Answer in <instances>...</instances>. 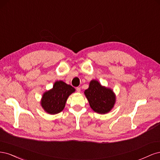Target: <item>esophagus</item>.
Instances as JSON below:
<instances>
[{
	"label": "esophagus",
	"instance_id": "34e87169",
	"mask_svg": "<svg viewBox=\"0 0 160 160\" xmlns=\"http://www.w3.org/2000/svg\"><path fill=\"white\" fill-rule=\"evenodd\" d=\"M76 90H77V92H78V93H80V92H81V88H77Z\"/></svg>",
	"mask_w": 160,
	"mask_h": 160
}]
</instances>
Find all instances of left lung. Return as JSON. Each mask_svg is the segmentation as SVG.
<instances>
[{
    "mask_svg": "<svg viewBox=\"0 0 160 160\" xmlns=\"http://www.w3.org/2000/svg\"><path fill=\"white\" fill-rule=\"evenodd\" d=\"M84 93L91 108L100 114L107 113L115 103V95L112 89L102 86L97 80H92Z\"/></svg>",
    "mask_w": 160,
    "mask_h": 160,
    "instance_id": "left-lung-1",
    "label": "left lung"
}]
</instances>
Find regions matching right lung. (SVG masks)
<instances>
[{"instance_id": "right-lung-1", "label": "right lung", "mask_w": 160, "mask_h": 160, "mask_svg": "<svg viewBox=\"0 0 160 160\" xmlns=\"http://www.w3.org/2000/svg\"><path fill=\"white\" fill-rule=\"evenodd\" d=\"M75 91L74 88L62 81H57L53 88L42 95L41 104L47 113L54 115L63 110L69 96Z\"/></svg>"}]
</instances>
